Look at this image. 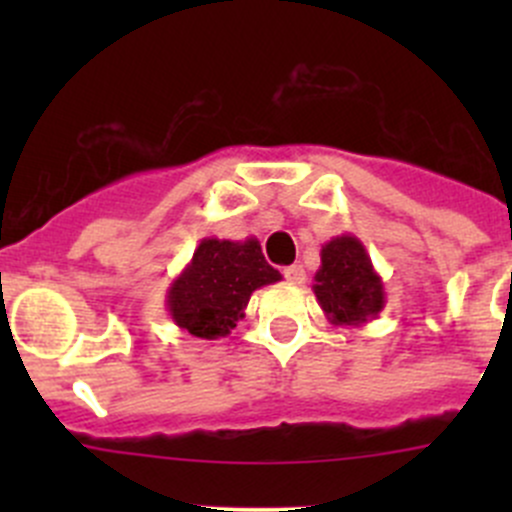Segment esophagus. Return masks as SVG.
<instances>
[{"instance_id":"esophagus-1","label":"esophagus","mask_w":512,"mask_h":512,"mask_svg":"<svg viewBox=\"0 0 512 512\" xmlns=\"http://www.w3.org/2000/svg\"><path fill=\"white\" fill-rule=\"evenodd\" d=\"M282 275H285V280L289 285H304V267L302 265H289L282 270Z\"/></svg>"}]
</instances>
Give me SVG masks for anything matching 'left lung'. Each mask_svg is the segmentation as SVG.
<instances>
[{
  "label": "left lung",
  "mask_w": 512,
  "mask_h": 512,
  "mask_svg": "<svg viewBox=\"0 0 512 512\" xmlns=\"http://www.w3.org/2000/svg\"><path fill=\"white\" fill-rule=\"evenodd\" d=\"M314 297L334 327H364L386 304L384 282L359 237L339 235L322 245Z\"/></svg>",
  "instance_id": "left-lung-1"
}]
</instances>
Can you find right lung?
<instances>
[{
  "label": "right lung",
  "mask_w": 512,
  "mask_h": 512,
  "mask_svg": "<svg viewBox=\"0 0 512 512\" xmlns=\"http://www.w3.org/2000/svg\"><path fill=\"white\" fill-rule=\"evenodd\" d=\"M280 280V272L265 262L257 237H203L193 260L170 282L165 307L183 332L198 339H220L245 317L255 289Z\"/></svg>",
  "instance_id": "1"
}]
</instances>
